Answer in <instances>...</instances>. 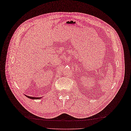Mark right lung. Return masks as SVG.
Listing matches in <instances>:
<instances>
[{
	"label": "right lung",
	"mask_w": 131,
	"mask_h": 131,
	"mask_svg": "<svg viewBox=\"0 0 131 131\" xmlns=\"http://www.w3.org/2000/svg\"><path fill=\"white\" fill-rule=\"evenodd\" d=\"M26 96L28 98H29L30 99H31V100H39V99L41 98L42 97H30V96H27L26 95Z\"/></svg>",
	"instance_id": "add662e5"
}]
</instances>
